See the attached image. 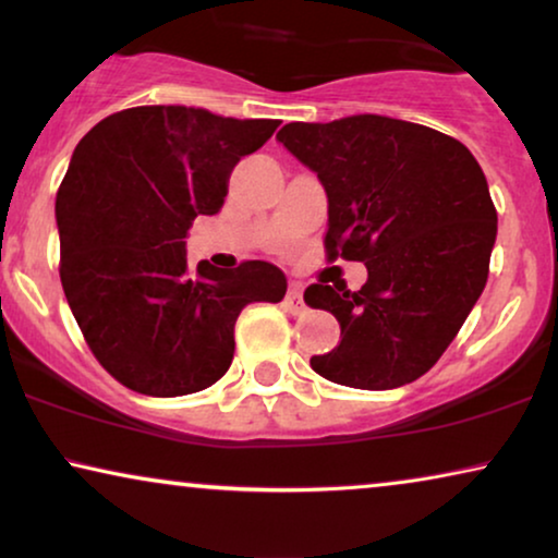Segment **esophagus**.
Instances as JSON below:
<instances>
[{
    "label": "esophagus",
    "instance_id": "obj_1",
    "mask_svg": "<svg viewBox=\"0 0 558 558\" xmlns=\"http://www.w3.org/2000/svg\"><path fill=\"white\" fill-rule=\"evenodd\" d=\"M287 310H289V312H302V310H304V302H302V284H300V281H292V284H289V292H287Z\"/></svg>",
    "mask_w": 558,
    "mask_h": 558
}]
</instances>
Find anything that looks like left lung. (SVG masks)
I'll use <instances>...</instances> for the list:
<instances>
[{"label": "left lung", "instance_id": "1", "mask_svg": "<svg viewBox=\"0 0 558 558\" xmlns=\"http://www.w3.org/2000/svg\"><path fill=\"white\" fill-rule=\"evenodd\" d=\"M277 140L327 193V258L363 262L368 281L304 289L340 323V345L310 361L332 384L388 391L424 376L483 294L498 213L462 142L411 121L361 113L292 121Z\"/></svg>", "mask_w": 558, "mask_h": 558}]
</instances>
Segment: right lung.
<instances>
[{"mask_svg":"<svg viewBox=\"0 0 558 558\" xmlns=\"http://www.w3.org/2000/svg\"><path fill=\"white\" fill-rule=\"evenodd\" d=\"M277 119H226L193 106L111 113L75 147L56 197L60 281L96 361L144 396H185L233 361L251 302H281L274 264H187L185 235L216 216L241 157Z\"/></svg>","mask_w":558,"mask_h":558,"instance_id":"obj_1","label":"right lung"}]
</instances>
